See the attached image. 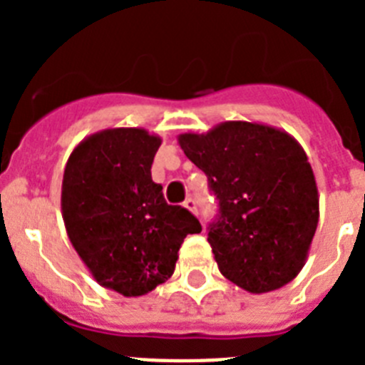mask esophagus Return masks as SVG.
<instances>
[{
    "instance_id": "esophagus-1",
    "label": "esophagus",
    "mask_w": 365,
    "mask_h": 365,
    "mask_svg": "<svg viewBox=\"0 0 365 365\" xmlns=\"http://www.w3.org/2000/svg\"><path fill=\"white\" fill-rule=\"evenodd\" d=\"M185 208H188L190 212H192V214H197V202H195V199H192V197H188L185 201Z\"/></svg>"
}]
</instances>
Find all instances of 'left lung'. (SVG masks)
<instances>
[{"mask_svg": "<svg viewBox=\"0 0 365 365\" xmlns=\"http://www.w3.org/2000/svg\"><path fill=\"white\" fill-rule=\"evenodd\" d=\"M177 140L217 195L219 221L208 243L222 276L252 294L292 282L320 219L314 173L298 140L274 125L245 120Z\"/></svg>", "mask_w": 365, "mask_h": 365, "instance_id": "1", "label": "left lung"}]
</instances>
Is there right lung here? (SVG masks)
Returning <instances> with one entry per match:
<instances>
[{"label":"right lung","mask_w":365,"mask_h":365,"mask_svg":"<svg viewBox=\"0 0 365 365\" xmlns=\"http://www.w3.org/2000/svg\"><path fill=\"white\" fill-rule=\"evenodd\" d=\"M163 138L143 128H109L71 151L62 217L71 245L96 283L125 298L148 294L175 270L179 248L201 225L164 201L151 180Z\"/></svg>","instance_id":"right-lung-1"}]
</instances>
